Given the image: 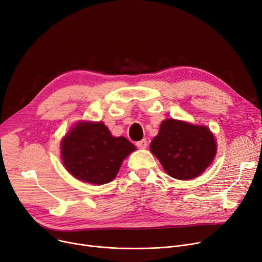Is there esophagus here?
<instances>
[{
  "mask_svg": "<svg viewBox=\"0 0 262 262\" xmlns=\"http://www.w3.org/2000/svg\"><path fill=\"white\" fill-rule=\"evenodd\" d=\"M136 145L138 146L139 148H145L146 146H147V141H146V139H142V140H140V141H138L136 143Z\"/></svg>",
  "mask_w": 262,
  "mask_h": 262,
  "instance_id": "1",
  "label": "esophagus"
}]
</instances>
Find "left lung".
Returning a JSON list of instances; mask_svg holds the SVG:
<instances>
[{"label": "left lung", "mask_w": 262, "mask_h": 262, "mask_svg": "<svg viewBox=\"0 0 262 262\" xmlns=\"http://www.w3.org/2000/svg\"><path fill=\"white\" fill-rule=\"evenodd\" d=\"M149 148L171 177L188 181L200 176L210 166L216 143L207 126L167 119L160 124Z\"/></svg>", "instance_id": "8db88e82"}]
</instances>
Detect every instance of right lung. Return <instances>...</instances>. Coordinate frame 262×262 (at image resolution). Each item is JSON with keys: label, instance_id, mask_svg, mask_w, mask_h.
Here are the masks:
<instances>
[{"label": "right lung", "instance_id": "add662e5", "mask_svg": "<svg viewBox=\"0 0 262 262\" xmlns=\"http://www.w3.org/2000/svg\"><path fill=\"white\" fill-rule=\"evenodd\" d=\"M136 146L124 137H113L103 122H79L60 143L64 168L77 180L92 185L112 182L122 161Z\"/></svg>", "mask_w": 262, "mask_h": 262}]
</instances>
